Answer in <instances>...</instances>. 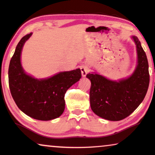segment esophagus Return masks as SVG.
I'll return each mask as SVG.
<instances>
[{"mask_svg":"<svg viewBox=\"0 0 155 155\" xmlns=\"http://www.w3.org/2000/svg\"><path fill=\"white\" fill-rule=\"evenodd\" d=\"M80 71H81V73H82V77H85L86 75L88 73L89 70H88L87 67L83 65V66H81V68H80Z\"/></svg>","mask_w":155,"mask_h":155,"instance_id":"obj_1","label":"esophagus"}]
</instances>
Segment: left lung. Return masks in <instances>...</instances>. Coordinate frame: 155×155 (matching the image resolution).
<instances>
[{
	"label": "left lung",
	"mask_w": 155,
	"mask_h": 155,
	"mask_svg": "<svg viewBox=\"0 0 155 155\" xmlns=\"http://www.w3.org/2000/svg\"><path fill=\"white\" fill-rule=\"evenodd\" d=\"M132 38L136 45L137 65L130 77L114 81L96 73L86 75L91 81V109L104 119L117 121L128 117L140 104L147 92L150 75L147 56L137 37Z\"/></svg>",
	"instance_id": "left-lung-1"
}]
</instances>
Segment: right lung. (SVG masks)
<instances>
[{
  "label": "right lung",
  "instance_id": "1",
  "mask_svg": "<svg viewBox=\"0 0 155 155\" xmlns=\"http://www.w3.org/2000/svg\"><path fill=\"white\" fill-rule=\"evenodd\" d=\"M31 34L23 37L10 60L8 69V82L15 102L27 116L40 120L56 118L65 109L66 91L79 81L81 71L60 72L45 79H36L27 75L21 65L20 56L23 46Z\"/></svg>",
  "mask_w": 155,
  "mask_h": 155
}]
</instances>
